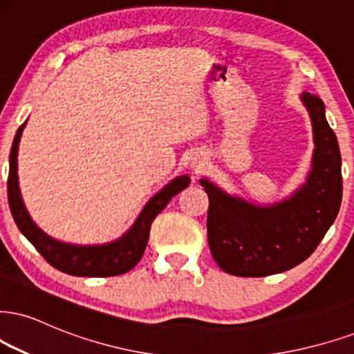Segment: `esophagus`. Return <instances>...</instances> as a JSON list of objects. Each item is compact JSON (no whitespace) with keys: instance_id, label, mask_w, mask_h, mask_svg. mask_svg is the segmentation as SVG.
<instances>
[{"instance_id":"obj_1","label":"esophagus","mask_w":354,"mask_h":354,"mask_svg":"<svg viewBox=\"0 0 354 354\" xmlns=\"http://www.w3.org/2000/svg\"><path fill=\"white\" fill-rule=\"evenodd\" d=\"M202 165H203V157L197 156V157H194V160H192L190 167H192V170H195V172H198V170L202 169Z\"/></svg>"}]
</instances>
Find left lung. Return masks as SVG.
<instances>
[{"label": "left lung", "instance_id": "1", "mask_svg": "<svg viewBox=\"0 0 354 354\" xmlns=\"http://www.w3.org/2000/svg\"><path fill=\"white\" fill-rule=\"evenodd\" d=\"M300 102L312 121L310 172L297 190L281 202L259 205L231 195L210 178H200L208 195V244L225 272L264 277L307 259L339 212L343 195L342 156L325 118L320 97L304 91Z\"/></svg>", "mask_w": 354, "mask_h": 354}]
</instances>
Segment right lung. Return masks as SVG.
Masks as SVG:
<instances>
[{"mask_svg":"<svg viewBox=\"0 0 354 354\" xmlns=\"http://www.w3.org/2000/svg\"><path fill=\"white\" fill-rule=\"evenodd\" d=\"M24 124L17 129L10 154V177H8V202L17 228L32 246L41 252L44 259L55 269L78 277H111L128 272L136 266L146 250L149 230L154 218L167 207L170 198L190 184L189 176H178L164 185L144 205L133 226L123 236L104 244H72L49 236L36 225L26 208L19 190L17 177V149L23 136Z\"/></svg>","mask_w":354,"mask_h":354,"instance_id":"obj_1","label":"right lung"}]
</instances>
